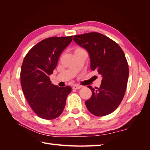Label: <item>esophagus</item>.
I'll use <instances>...</instances> for the list:
<instances>
[{"label": "esophagus", "mask_w": 150, "mask_h": 150, "mask_svg": "<svg viewBox=\"0 0 150 150\" xmlns=\"http://www.w3.org/2000/svg\"><path fill=\"white\" fill-rule=\"evenodd\" d=\"M82 87V86L79 85H74L72 86V88L74 89H79Z\"/></svg>", "instance_id": "34e87169"}]
</instances>
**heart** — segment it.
<instances>
[{
    "instance_id": "heart-1",
    "label": "heart",
    "mask_w": 150,
    "mask_h": 150,
    "mask_svg": "<svg viewBox=\"0 0 150 150\" xmlns=\"http://www.w3.org/2000/svg\"><path fill=\"white\" fill-rule=\"evenodd\" d=\"M79 50H83L81 48H79V47H77L76 48V49H75V51H79Z\"/></svg>"
}]
</instances>
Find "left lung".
Segmentation results:
<instances>
[{
    "instance_id": "1",
    "label": "left lung",
    "mask_w": 150,
    "mask_h": 150,
    "mask_svg": "<svg viewBox=\"0 0 150 150\" xmlns=\"http://www.w3.org/2000/svg\"><path fill=\"white\" fill-rule=\"evenodd\" d=\"M73 40L88 51L91 70L103 78L99 88L87 86L92 96L85 101L86 108L99 117L111 114L120 105L127 86L129 69L124 52L117 43L99 33L75 35Z\"/></svg>"
}]
</instances>
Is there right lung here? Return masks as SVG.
<instances>
[{
	"instance_id": "right-lung-1",
	"label": "right lung",
	"mask_w": 150,
	"mask_h": 150,
	"mask_svg": "<svg viewBox=\"0 0 150 150\" xmlns=\"http://www.w3.org/2000/svg\"><path fill=\"white\" fill-rule=\"evenodd\" d=\"M72 36L50 37L32 47L21 67L22 91L33 110L47 120L59 117L64 111L71 87L51 83L49 76L56 67L62 51L71 44Z\"/></svg>"
}]
</instances>
